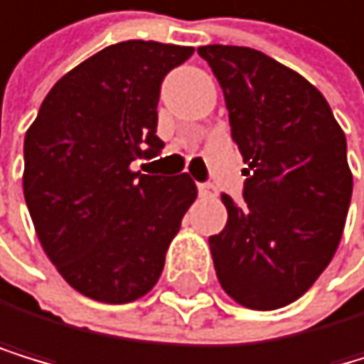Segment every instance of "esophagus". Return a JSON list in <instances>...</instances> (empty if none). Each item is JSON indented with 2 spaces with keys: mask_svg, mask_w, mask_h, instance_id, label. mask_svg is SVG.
Wrapping results in <instances>:
<instances>
[{
  "mask_svg": "<svg viewBox=\"0 0 364 364\" xmlns=\"http://www.w3.org/2000/svg\"><path fill=\"white\" fill-rule=\"evenodd\" d=\"M198 193L200 198H216V189L211 184H198Z\"/></svg>",
  "mask_w": 364,
  "mask_h": 364,
  "instance_id": "obj_1",
  "label": "esophagus"
}]
</instances>
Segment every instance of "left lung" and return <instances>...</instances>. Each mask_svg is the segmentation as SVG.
I'll use <instances>...</instances> for the list:
<instances>
[{
  "instance_id": "left-lung-1",
  "label": "left lung",
  "mask_w": 364,
  "mask_h": 364,
  "mask_svg": "<svg viewBox=\"0 0 364 364\" xmlns=\"http://www.w3.org/2000/svg\"><path fill=\"white\" fill-rule=\"evenodd\" d=\"M216 74L243 155V207L223 196L227 225L209 236L223 290L252 311L293 304L333 259L353 175L347 139L315 85L250 47L198 49Z\"/></svg>"
}]
</instances>
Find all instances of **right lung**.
<instances>
[{"mask_svg": "<svg viewBox=\"0 0 364 364\" xmlns=\"http://www.w3.org/2000/svg\"><path fill=\"white\" fill-rule=\"evenodd\" d=\"M193 47L128 40L94 53L44 96L24 137V198L40 245L65 282L96 301L151 293L186 209L189 173L132 171L153 157L159 85Z\"/></svg>", "mask_w": 364, "mask_h": 364, "instance_id": "add662e5", "label": "right lung"}]
</instances>
